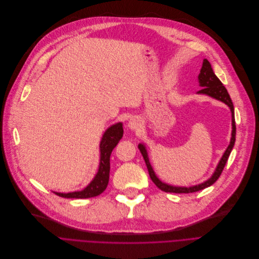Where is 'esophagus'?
Listing matches in <instances>:
<instances>
[{
	"label": "esophagus",
	"instance_id": "34e87169",
	"mask_svg": "<svg viewBox=\"0 0 259 259\" xmlns=\"http://www.w3.org/2000/svg\"><path fill=\"white\" fill-rule=\"evenodd\" d=\"M127 126L132 131H138L141 127V121L136 117H133L130 119V121L127 123Z\"/></svg>",
	"mask_w": 259,
	"mask_h": 259
}]
</instances>
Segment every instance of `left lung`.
Instances as JSON below:
<instances>
[{"label": "left lung", "instance_id": "left-lung-1", "mask_svg": "<svg viewBox=\"0 0 259 259\" xmlns=\"http://www.w3.org/2000/svg\"><path fill=\"white\" fill-rule=\"evenodd\" d=\"M198 82L199 85L201 86V90L197 92V94H202V95H206L208 97H212L216 100H219L221 102H224L225 104H227L232 113V137H231V141L229 146L227 147V150L225 152V154L221 157L220 161L215 169V171L213 173V175L211 176L210 179H207L206 181L197 184V186H193V187H175V186H170V184L164 183L161 180H160L156 174L155 171L150 163V159H149V155H147V151L145 145H143L142 143H140L138 145L139 150L143 156V159L145 161V164L147 166V170H149V174L151 179L153 180V182L156 184V187L159 188L161 191L166 192V193H176V194H181V193H194V192H198L200 190H203L207 187L212 186L214 182L217 181V179L219 178V176L221 175L224 170V167L228 161L229 156L232 152V149L234 146V143H235V137H236V125H235V117H234V106H233V102L230 98V95L227 91V89L221 83V81L216 77V75L213 71V68L211 66V63L208 62L206 59L203 60L202 63V67L200 69V73L198 76Z\"/></svg>", "mask_w": 259, "mask_h": 259}]
</instances>
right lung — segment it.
I'll use <instances>...</instances> for the list:
<instances>
[{"label":"right lung","mask_w":259,"mask_h":259,"mask_svg":"<svg viewBox=\"0 0 259 259\" xmlns=\"http://www.w3.org/2000/svg\"><path fill=\"white\" fill-rule=\"evenodd\" d=\"M123 136L122 123H116V124L108 127L103 134V137L100 142V163L99 168L94 179L91 183L82 191L71 192V193H56L60 197L64 198H91L103 193L108 184L109 180V158L115 146L118 144L120 139Z\"/></svg>","instance_id":"obj_1"}]
</instances>
